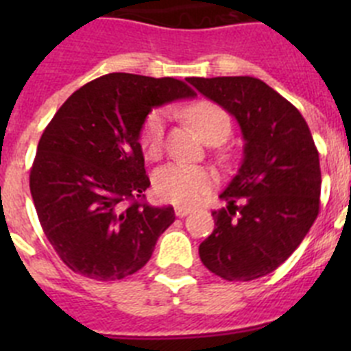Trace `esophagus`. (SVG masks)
Segmentation results:
<instances>
[{
  "instance_id": "obj_1",
  "label": "esophagus",
  "mask_w": 351,
  "mask_h": 351,
  "mask_svg": "<svg viewBox=\"0 0 351 351\" xmlns=\"http://www.w3.org/2000/svg\"><path fill=\"white\" fill-rule=\"evenodd\" d=\"M188 214H190V209H186V207H176V216H179V218H184Z\"/></svg>"
}]
</instances>
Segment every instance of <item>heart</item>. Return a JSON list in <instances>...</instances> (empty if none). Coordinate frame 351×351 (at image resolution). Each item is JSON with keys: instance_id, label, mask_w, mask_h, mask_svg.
I'll list each match as a JSON object with an SVG mask.
<instances>
[{"instance_id": "heart-1", "label": "heart", "mask_w": 351, "mask_h": 351, "mask_svg": "<svg viewBox=\"0 0 351 351\" xmlns=\"http://www.w3.org/2000/svg\"><path fill=\"white\" fill-rule=\"evenodd\" d=\"M186 117L206 141L214 137H221L225 141L230 132V119L225 110L213 101H197L188 107ZM165 110L156 108L153 112H149L138 133L142 153L147 160H160L165 147ZM216 182H218V176L209 167L188 165L179 161L161 167L153 176V188L156 197L163 202L176 204V206H193L207 191L213 190Z\"/></svg>"}]
</instances>
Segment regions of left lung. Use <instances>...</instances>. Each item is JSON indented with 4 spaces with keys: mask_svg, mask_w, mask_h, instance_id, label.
<instances>
[{
    "mask_svg": "<svg viewBox=\"0 0 351 351\" xmlns=\"http://www.w3.org/2000/svg\"><path fill=\"white\" fill-rule=\"evenodd\" d=\"M188 82L230 112L244 137L241 169L219 195L228 206L213 213L200 260L226 281L267 276L299 247L320 213V158L308 123L255 77Z\"/></svg>",
    "mask_w": 351,
    "mask_h": 351,
    "instance_id": "8db88e82",
    "label": "left lung"
}]
</instances>
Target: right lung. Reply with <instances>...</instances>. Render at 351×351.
Here are the masks:
<instances>
[{"mask_svg": "<svg viewBox=\"0 0 351 351\" xmlns=\"http://www.w3.org/2000/svg\"><path fill=\"white\" fill-rule=\"evenodd\" d=\"M191 96L172 77L108 73L77 89L43 130L29 190L43 234L71 271L116 281L149 262L176 214L142 202L151 181L138 133L154 107Z\"/></svg>", "mask_w": 351, "mask_h": 351, "instance_id": "right-lung-1", "label": "right lung"}]
</instances>
